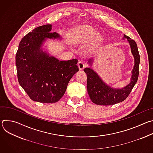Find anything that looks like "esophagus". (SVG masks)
<instances>
[{"label": "esophagus", "instance_id": "34e87169", "mask_svg": "<svg viewBox=\"0 0 153 153\" xmlns=\"http://www.w3.org/2000/svg\"><path fill=\"white\" fill-rule=\"evenodd\" d=\"M78 67H79V68L80 70H83L84 67H85V63L83 61H79L78 62Z\"/></svg>", "mask_w": 153, "mask_h": 153}]
</instances>
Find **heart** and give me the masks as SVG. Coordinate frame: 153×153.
Listing matches in <instances>:
<instances>
[{
	"label": "heart",
	"instance_id": "b5f03b06",
	"mask_svg": "<svg viewBox=\"0 0 153 153\" xmlns=\"http://www.w3.org/2000/svg\"><path fill=\"white\" fill-rule=\"evenodd\" d=\"M97 35V33L90 26H80L75 29L71 38V42L74 44L85 43L92 40ZM101 42V37L97 36L90 49H94L99 46Z\"/></svg>",
	"mask_w": 153,
	"mask_h": 153
}]
</instances>
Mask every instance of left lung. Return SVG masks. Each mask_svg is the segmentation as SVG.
<instances>
[{
  "mask_svg": "<svg viewBox=\"0 0 153 153\" xmlns=\"http://www.w3.org/2000/svg\"><path fill=\"white\" fill-rule=\"evenodd\" d=\"M124 37L127 38L131 49V53L134 57V66L132 71V77L128 85L121 89L111 88L104 83L94 70L90 68L84 69V71L87 74V91L91 101L96 105H112L125 100L137 81L140 63V55L137 46L136 42L129 37L124 35ZM91 60H89L90 64H91Z\"/></svg>",
  "mask_w": 153,
  "mask_h": 153,
  "instance_id": "1",
  "label": "left lung"
}]
</instances>
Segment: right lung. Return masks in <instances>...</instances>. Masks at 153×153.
Wrapping results in <instances>:
<instances>
[{
	"mask_svg": "<svg viewBox=\"0 0 153 153\" xmlns=\"http://www.w3.org/2000/svg\"><path fill=\"white\" fill-rule=\"evenodd\" d=\"M51 29L48 24L33 30L21 40L16 54L19 84L31 100L40 103L58 102L79 71L77 59L59 60L41 50L45 39L60 38Z\"/></svg>",
	"mask_w": 153,
	"mask_h": 153,
	"instance_id": "1",
	"label": "right lung"
}]
</instances>
